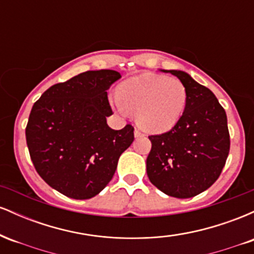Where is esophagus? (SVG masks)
Returning a JSON list of instances; mask_svg holds the SVG:
<instances>
[{
    "instance_id": "obj_1",
    "label": "esophagus",
    "mask_w": 254,
    "mask_h": 254,
    "mask_svg": "<svg viewBox=\"0 0 254 254\" xmlns=\"http://www.w3.org/2000/svg\"><path fill=\"white\" fill-rule=\"evenodd\" d=\"M133 135H135V137H141V136H143V133H142L141 130L135 129V131H133Z\"/></svg>"
}]
</instances>
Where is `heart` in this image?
<instances>
[{
    "label": "heart",
    "mask_w": 254,
    "mask_h": 254,
    "mask_svg": "<svg viewBox=\"0 0 254 254\" xmlns=\"http://www.w3.org/2000/svg\"><path fill=\"white\" fill-rule=\"evenodd\" d=\"M118 99H112L119 112H135L138 127L151 133L171 130L179 122L188 101L185 86L176 77L145 72L119 84Z\"/></svg>",
    "instance_id": "obj_1"
}]
</instances>
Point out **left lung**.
Returning a JSON list of instances; mask_svg holds the SVG:
<instances>
[{"instance_id":"obj_1","label":"left lung","mask_w":254,"mask_h":254,"mask_svg":"<svg viewBox=\"0 0 254 254\" xmlns=\"http://www.w3.org/2000/svg\"><path fill=\"white\" fill-rule=\"evenodd\" d=\"M185 86L188 101L179 122L167 132L151 135L147 174L160 191L190 198L217 180L228 157L226 111L214 93L182 70H164Z\"/></svg>"}]
</instances>
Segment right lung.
Instances as JSON below:
<instances>
[{
    "label": "right lung",
    "instance_id": "add662e5",
    "mask_svg": "<svg viewBox=\"0 0 254 254\" xmlns=\"http://www.w3.org/2000/svg\"><path fill=\"white\" fill-rule=\"evenodd\" d=\"M116 70H89L43 93L32 107L26 141L34 168L52 189L74 199L97 196L112 179L119 156L133 141V127L107 125V89Z\"/></svg>",
    "mask_w": 254,
    "mask_h": 254
}]
</instances>
